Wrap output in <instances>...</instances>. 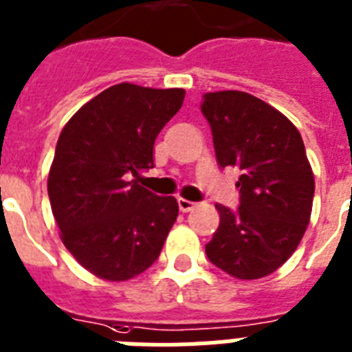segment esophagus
I'll return each instance as SVG.
<instances>
[{
	"mask_svg": "<svg viewBox=\"0 0 352 352\" xmlns=\"http://www.w3.org/2000/svg\"><path fill=\"white\" fill-rule=\"evenodd\" d=\"M194 205H196V203L188 201V199H183V197L178 199V207L182 212H190L194 208Z\"/></svg>",
	"mask_w": 352,
	"mask_h": 352,
	"instance_id": "1",
	"label": "esophagus"
}]
</instances>
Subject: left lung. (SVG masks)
I'll return each instance as SVG.
<instances>
[{
    "label": "left lung",
    "mask_w": 352,
    "mask_h": 352,
    "mask_svg": "<svg viewBox=\"0 0 352 352\" xmlns=\"http://www.w3.org/2000/svg\"><path fill=\"white\" fill-rule=\"evenodd\" d=\"M219 167L241 170L239 208L217 203L219 226L205 252L243 280L274 274L297 250L311 217L315 178L298 129L245 91L205 93Z\"/></svg>",
    "instance_id": "left-lung-1"
}]
</instances>
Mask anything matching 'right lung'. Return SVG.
<instances>
[{
    "instance_id": "obj_1",
    "label": "right lung",
    "mask_w": 352,
    "mask_h": 352,
    "mask_svg": "<svg viewBox=\"0 0 352 352\" xmlns=\"http://www.w3.org/2000/svg\"><path fill=\"white\" fill-rule=\"evenodd\" d=\"M183 98L182 88L122 82L84 104L60 131L48 174L52 212L69 254L97 277H136L164 248L178 201L138 178L155 167L156 136Z\"/></svg>"
}]
</instances>
